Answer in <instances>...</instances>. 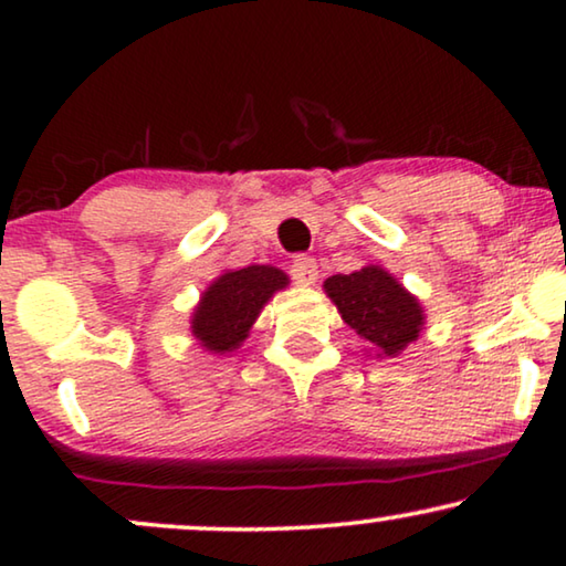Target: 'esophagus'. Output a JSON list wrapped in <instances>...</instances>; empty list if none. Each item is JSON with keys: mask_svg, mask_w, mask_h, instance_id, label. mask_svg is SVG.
<instances>
[{"mask_svg": "<svg viewBox=\"0 0 566 566\" xmlns=\"http://www.w3.org/2000/svg\"><path fill=\"white\" fill-rule=\"evenodd\" d=\"M289 273L296 283L301 285H312L316 277H319V268H316V260L314 258H306V254H298V258H293V262L289 265Z\"/></svg>", "mask_w": 566, "mask_h": 566, "instance_id": "obj_1", "label": "esophagus"}]
</instances>
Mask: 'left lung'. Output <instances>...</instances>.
<instances>
[{"label": "left lung", "instance_id": "1", "mask_svg": "<svg viewBox=\"0 0 566 566\" xmlns=\"http://www.w3.org/2000/svg\"><path fill=\"white\" fill-rule=\"evenodd\" d=\"M324 289L350 329L381 355H399L420 337V304L386 270L370 265L350 275H332Z\"/></svg>", "mask_w": 566, "mask_h": 566}]
</instances>
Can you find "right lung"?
<instances>
[{"instance_id":"right-lung-1","label":"right lung","mask_w":566,"mask_h":566,"mask_svg":"<svg viewBox=\"0 0 566 566\" xmlns=\"http://www.w3.org/2000/svg\"><path fill=\"white\" fill-rule=\"evenodd\" d=\"M289 283L285 273L270 265H252L223 273L203 293L192 316V335L216 353L234 350L258 319L260 308Z\"/></svg>"}]
</instances>
